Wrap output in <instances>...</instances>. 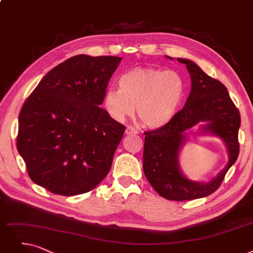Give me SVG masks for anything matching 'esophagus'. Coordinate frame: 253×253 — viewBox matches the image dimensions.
Instances as JSON below:
<instances>
[{"label":"esophagus","mask_w":253,"mask_h":253,"mask_svg":"<svg viewBox=\"0 0 253 253\" xmlns=\"http://www.w3.org/2000/svg\"><path fill=\"white\" fill-rule=\"evenodd\" d=\"M126 135H136V134H138V130L133 126H127L126 129Z\"/></svg>","instance_id":"esophagus-1"}]
</instances>
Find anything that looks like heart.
Returning a JSON list of instances; mask_svg holds the SVG:
<instances>
[{
    "label": "heart",
    "instance_id": "heart-1",
    "mask_svg": "<svg viewBox=\"0 0 253 253\" xmlns=\"http://www.w3.org/2000/svg\"><path fill=\"white\" fill-rule=\"evenodd\" d=\"M186 94L183 78L174 70L135 67L119 79V89L111 87L105 94V106L118 121L136 115L148 128L168 125L177 114Z\"/></svg>",
    "mask_w": 253,
    "mask_h": 253
}]
</instances>
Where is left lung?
Listing matches in <instances>:
<instances>
[{
  "mask_svg": "<svg viewBox=\"0 0 253 253\" xmlns=\"http://www.w3.org/2000/svg\"><path fill=\"white\" fill-rule=\"evenodd\" d=\"M189 70L192 88L185 107L168 125L145 132L143 170L157 193L169 200L185 201L211 195L220 187L228 169L240 153L239 127L241 116L226 87L208 76L194 62L177 58ZM200 121H209L205 129L225 141L230 154L228 166L208 184L195 183L181 174L178 168V150L183 143L185 130Z\"/></svg>",
  "mask_w": 253,
  "mask_h": 253,
  "instance_id": "left-lung-1",
  "label": "left lung"
}]
</instances>
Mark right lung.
Wrapping results in <instances>:
<instances>
[{
  "label": "right lung",
  "mask_w": 253,
  "mask_h": 253,
  "mask_svg": "<svg viewBox=\"0 0 253 253\" xmlns=\"http://www.w3.org/2000/svg\"><path fill=\"white\" fill-rule=\"evenodd\" d=\"M120 61L74 56L49 70L26 99L16 147L35 184L73 196L91 191L108 174L126 126L99 105Z\"/></svg>",
  "instance_id": "obj_1"
}]
</instances>
